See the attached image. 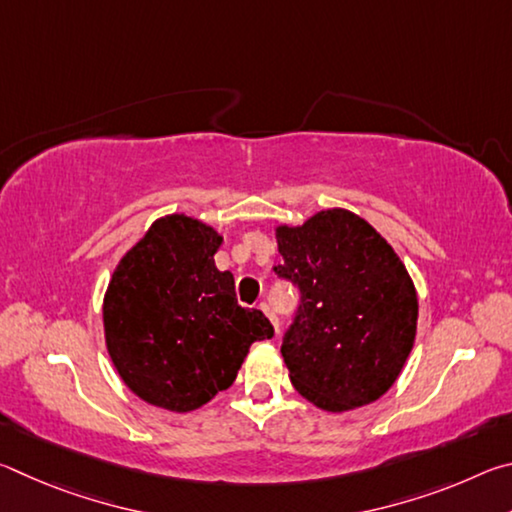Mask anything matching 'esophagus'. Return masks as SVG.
<instances>
[{
  "instance_id": "34e87169",
  "label": "esophagus",
  "mask_w": 512,
  "mask_h": 512,
  "mask_svg": "<svg viewBox=\"0 0 512 512\" xmlns=\"http://www.w3.org/2000/svg\"><path fill=\"white\" fill-rule=\"evenodd\" d=\"M259 309H262L264 314L268 316V320H271L273 327H275V332H277V329H280V320H277V316H275V311L271 309V305H268V302H262V305H259Z\"/></svg>"
}]
</instances>
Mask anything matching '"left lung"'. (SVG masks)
I'll list each match as a JSON object with an SVG mask.
<instances>
[{"mask_svg": "<svg viewBox=\"0 0 512 512\" xmlns=\"http://www.w3.org/2000/svg\"><path fill=\"white\" fill-rule=\"evenodd\" d=\"M284 264L300 289L284 334L291 384L318 409L343 413L379 400L400 377L418 327V293L393 246L350 210L277 225Z\"/></svg>", "mask_w": 512, "mask_h": 512, "instance_id": "1", "label": "left lung"}]
</instances>
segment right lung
Wrapping results in <instances>:
<instances>
[{
  "label": "right lung",
  "instance_id": "right-lung-1",
  "mask_svg": "<svg viewBox=\"0 0 512 512\" xmlns=\"http://www.w3.org/2000/svg\"><path fill=\"white\" fill-rule=\"evenodd\" d=\"M221 241L192 216H162L110 277L108 354L124 384L160 409H201L232 386L250 345L273 336L262 311L237 305L232 273L216 268Z\"/></svg>",
  "mask_w": 512,
  "mask_h": 512
}]
</instances>
